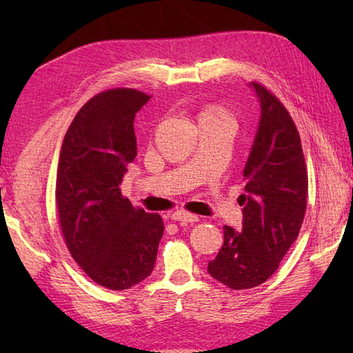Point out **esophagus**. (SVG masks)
<instances>
[{
    "instance_id": "1",
    "label": "esophagus",
    "mask_w": 353,
    "mask_h": 353,
    "mask_svg": "<svg viewBox=\"0 0 353 353\" xmlns=\"http://www.w3.org/2000/svg\"><path fill=\"white\" fill-rule=\"evenodd\" d=\"M171 220L172 221H182V223H196V221H199V216L196 215V214H191V212H188V211H176V212H172L171 214Z\"/></svg>"
}]
</instances>
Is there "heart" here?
<instances>
[{
  "label": "heart",
  "mask_w": 353,
  "mask_h": 353,
  "mask_svg": "<svg viewBox=\"0 0 353 353\" xmlns=\"http://www.w3.org/2000/svg\"><path fill=\"white\" fill-rule=\"evenodd\" d=\"M203 114H211V115H226L221 109H216V108L208 109V110H205V112H203Z\"/></svg>",
  "instance_id": "1"
}]
</instances>
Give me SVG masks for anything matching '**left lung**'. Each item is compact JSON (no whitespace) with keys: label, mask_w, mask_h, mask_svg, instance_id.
<instances>
[{"label":"left lung","mask_w":353,"mask_h":353,"mask_svg":"<svg viewBox=\"0 0 353 353\" xmlns=\"http://www.w3.org/2000/svg\"><path fill=\"white\" fill-rule=\"evenodd\" d=\"M261 103V119L243 171V230L224 226V243L208 272L232 290L264 283L301 232L308 196V170L301 134L290 112L274 94L252 81Z\"/></svg>","instance_id":"1"}]
</instances>
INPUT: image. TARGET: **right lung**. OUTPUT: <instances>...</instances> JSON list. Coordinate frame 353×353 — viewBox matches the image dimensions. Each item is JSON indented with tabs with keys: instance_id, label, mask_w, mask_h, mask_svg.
Returning <instances> with one entry per match:
<instances>
[{
	"instance_id": "obj_1",
	"label": "right lung",
	"mask_w": 353,
	"mask_h": 353,
	"mask_svg": "<svg viewBox=\"0 0 353 353\" xmlns=\"http://www.w3.org/2000/svg\"><path fill=\"white\" fill-rule=\"evenodd\" d=\"M150 99L132 88L94 95L74 117L57 165L65 244L94 282L115 291L150 276L163 235L162 216L134 208L119 188L137 157L134 114Z\"/></svg>"
}]
</instances>
